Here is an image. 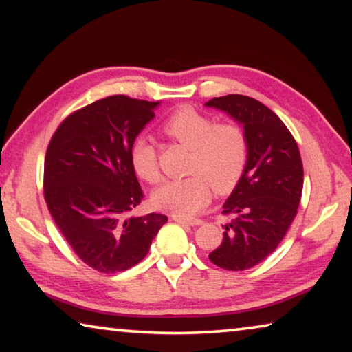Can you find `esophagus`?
I'll return each instance as SVG.
<instances>
[{
	"label": "esophagus",
	"mask_w": 352,
	"mask_h": 352,
	"mask_svg": "<svg viewBox=\"0 0 352 352\" xmlns=\"http://www.w3.org/2000/svg\"><path fill=\"white\" fill-rule=\"evenodd\" d=\"M172 220H175V222L182 223V225H189V226H199V225L204 223V222H201V220H199V219L190 220V219H184V217H178V216H174V217H172Z\"/></svg>",
	"instance_id": "34e87169"
}]
</instances>
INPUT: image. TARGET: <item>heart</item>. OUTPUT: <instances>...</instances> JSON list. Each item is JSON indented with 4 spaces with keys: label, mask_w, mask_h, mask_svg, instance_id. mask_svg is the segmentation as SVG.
<instances>
[{
    "label": "heart",
    "mask_w": 352,
    "mask_h": 352,
    "mask_svg": "<svg viewBox=\"0 0 352 352\" xmlns=\"http://www.w3.org/2000/svg\"><path fill=\"white\" fill-rule=\"evenodd\" d=\"M164 132L192 151L188 172L180 180H169L152 195L158 210L178 217H190L204 208L211 188L219 194L233 189L247 164V140L233 124H220L194 109L175 111L164 124ZM130 163L136 175L147 183L162 178L157 148L151 140L140 136L130 147Z\"/></svg>",
    "instance_id": "obj_1"
}]
</instances>
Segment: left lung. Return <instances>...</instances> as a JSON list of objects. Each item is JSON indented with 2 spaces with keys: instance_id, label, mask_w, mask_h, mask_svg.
<instances>
[{
  "instance_id": "8db88e82",
  "label": "left lung",
  "mask_w": 352,
  "mask_h": 352,
  "mask_svg": "<svg viewBox=\"0 0 352 352\" xmlns=\"http://www.w3.org/2000/svg\"><path fill=\"white\" fill-rule=\"evenodd\" d=\"M205 105L241 124L248 147L243 174L223 204L234 219L210 259L220 269L247 270L275 252L296 216L305 175L300 151L276 113L259 100L228 94Z\"/></svg>"
}]
</instances>
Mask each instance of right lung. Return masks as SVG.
Instances as JSON below:
<instances>
[{"label":"right lung","mask_w":352,"mask_h":352,"mask_svg":"<svg viewBox=\"0 0 352 352\" xmlns=\"http://www.w3.org/2000/svg\"><path fill=\"white\" fill-rule=\"evenodd\" d=\"M162 102L109 96L69 115L45 158V200L79 258L102 273L138 264L168 222L163 214L129 217L142 199L130 147Z\"/></svg>","instance_id":"obj_1"}]
</instances>
